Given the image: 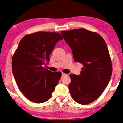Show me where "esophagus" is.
I'll return each mask as SVG.
<instances>
[{
  "label": "esophagus",
  "instance_id": "34e87169",
  "mask_svg": "<svg viewBox=\"0 0 123 123\" xmlns=\"http://www.w3.org/2000/svg\"><path fill=\"white\" fill-rule=\"evenodd\" d=\"M67 74H64V73H62V77H63V76H66Z\"/></svg>",
  "mask_w": 123,
  "mask_h": 123
}]
</instances>
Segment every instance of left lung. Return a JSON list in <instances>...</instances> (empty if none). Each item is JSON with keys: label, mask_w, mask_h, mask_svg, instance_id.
Here are the masks:
<instances>
[{"label": "left lung", "mask_w": 123, "mask_h": 123, "mask_svg": "<svg viewBox=\"0 0 123 123\" xmlns=\"http://www.w3.org/2000/svg\"><path fill=\"white\" fill-rule=\"evenodd\" d=\"M69 45L74 60L83 65L80 74H71L68 88L74 100L86 105L97 99L109 84L112 66L105 41L84 29L61 32Z\"/></svg>", "instance_id": "8db88e82"}]
</instances>
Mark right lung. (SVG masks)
I'll list each match as a JSON object with an SVG mask.
<instances>
[{
    "label": "right lung",
    "instance_id": "obj_1",
    "mask_svg": "<svg viewBox=\"0 0 123 123\" xmlns=\"http://www.w3.org/2000/svg\"><path fill=\"white\" fill-rule=\"evenodd\" d=\"M60 40L57 32H37L21 39L12 61L14 78L19 89L29 100L36 103L48 101L62 76L43 67Z\"/></svg>",
    "mask_w": 123,
    "mask_h": 123
}]
</instances>
